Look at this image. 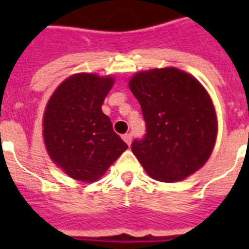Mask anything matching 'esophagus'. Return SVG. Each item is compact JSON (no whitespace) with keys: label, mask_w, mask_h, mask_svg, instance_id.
Returning <instances> with one entry per match:
<instances>
[{"label":"esophagus","mask_w":249,"mask_h":249,"mask_svg":"<svg viewBox=\"0 0 249 249\" xmlns=\"http://www.w3.org/2000/svg\"><path fill=\"white\" fill-rule=\"evenodd\" d=\"M123 140L126 142V144H128V146H130V143H132V134H130V133H126V134H124V136H123Z\"/></svg>","instance_id":"obj_1"}]
</instances>
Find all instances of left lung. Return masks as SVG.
I'll return each mask as SVG.
<instances>
[{
  "label": "left lung",
  "mask_w": 249,
  "mask_h": 249,
  "mask_svg": "<svg viewBox=\"0 0 249 249\" xmlns=\"http://www.w3.org/2000/svg\"><path fill=\"white\" fill-rule=\"evenodd\" d=\"M129 88L140 102L146 134L132 151L150 177L185 179L209 159L217 119L208 93L193 76L177 68L137 73Z\"/></svg>",
  "instance_id": "8db88e82"
}]
</instances>
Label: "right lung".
Wrapping results in <instances>:
<instances>
[{
  "mask_svg": "<svg viewBox=\"0 0 249 249\" xmlns=\"http://www.w3.org/2000/svg\"><path fill=\"white\" fill-rule=\"evenodd\" d=\"M112 77L71 76L54 91L44 116V140L53 161L70 177L97 181L128 148L102 112Z\"/></svg>",
  "mask_w": 249,
  "mask_h": 249,
  "instance_id": "1",
  "label": "right lung"
}]
</instances>
